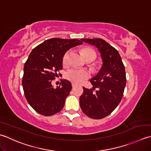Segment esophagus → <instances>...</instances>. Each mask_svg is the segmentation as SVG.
Masks as SVG:
<instances>
[{
  "instance_id": "obj_1",
  "label": "esophagus",
  "mask_w": 151,
  "mask_h": 151,
  "mask_svg": "<svg viewBox=\"0 0 151 151\" xmlns=\"http://www.w3.org/2000/svg\"><path fill=\"white\" fill-rule=\"evenodd\" d=\"M72 88H75L76 87V85L73 83H72Z\"/></svg>"
}]
</instances>
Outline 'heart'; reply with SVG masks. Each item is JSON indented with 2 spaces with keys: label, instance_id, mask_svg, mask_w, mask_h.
<instances>
[{
  "label": "heart",
  "instance_id": "heart-1",
  "mask_svg": "<svg viewBox=\"0 0 151 151\" xmlns=\"http://www.w3.org/2000/svg\"><path fill=\"white\" fill-rule=\"evenodd\" d=\"M83 55L85 58L88 56H93L94 58H96V53L90 48H85L83 50ZM69 53H66L63 57V64H66L68 62ZM89 77L88 73L87 71L82 70H78L76 68H72L68 70L65 74V78L72 81L73 83L80 84L83 82L85 79H87Z\"/></svg>",
  "mask_w": 151,
  "mask_h": 151
}]
</instances>
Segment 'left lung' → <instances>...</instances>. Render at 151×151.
Segmentation results:
<instances>
[{"instance_id": "1", "label": "left lung", "mask_w": 151, "mask_h": 151, "mask_svg": "<svg viewBox=\"0 0 151 151\" xmlns=\"http://www.w3.org/2000/svg\"><path fill=\"white\" fill-rule=\"evenodd\" d=\"M81 40L98 48L103 64L98 74L91 79L93 88L83 87L80 107L90 118L101 119L111 113L121 101L127 83L124 66L118 51L104 40Z\"/></svg>"}]
</instances>
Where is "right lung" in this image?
Listing matches in <instances>:
<instances>
[{
	"label": "right lung",
	"instance_id": "1",
	"mask_svg": "<svg viewBox=\"0 0 151 151\" xmlns=\"http://www.w3.org/2000/svg\"><path fill=\"white\" fill-rule=\"evenodd\" d=\"M78 39L51 38L34 48L24 65L22 85L30 106L44 116L56 114L63 108L72 89L71 83L61 80L55 88L52 80L63 69V57L70 48L81 45Z\"/></svg>",
	"mask_w": 151,
	"mask_h": 151
}]
</instances>
